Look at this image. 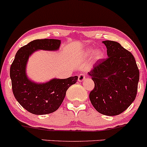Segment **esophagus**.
<instances>
[{"instance_id":"34e87169","label":"esophagus","mask_w":147,"mask_h":147,"mask_svg":"<svg viewBox=\"0 0 147 147\" xmlns=\"http://www.w3.org/2000/svg\"><path fill=\"white\" fill-rule=\"evenodd\" d=\"M86 75L85 74H80V75H79L78 76V81L80 82H83L84 80H85V78H86Z\"/></svg>"}]
</instances>
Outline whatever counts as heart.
<instances>
[{"instance_id":"heart-1","label":"heart","mask_w":147,"mask_h":147,"mask_svg":"<svg viewBox=\"0 0 147 147\" xmlns=\"http://www.w3.org/2000/svg\"><path fill=\"white\" fill-rule=\"evenodd\" d=\"M92 51H93V50L92 49L88 50V51H87V54H90V53L92 52ZM102 57V51H100V50H97V51H95L94 52V59H96V60H99V59H100Z\"/></svg>"}]
</instances>
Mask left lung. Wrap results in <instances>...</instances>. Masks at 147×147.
I'll use <instances>...</instances> for the list:
<instances>
[{
  "label": "left lung",
  "mask_w": 147,
  "mask_h": 147,
  "mask_svg": "<svg viewBox=\"0 0 147 147\" xmlns=\"http://www.w3.org/2000/svg\"><path fill=\"white\" fill-rule=\"evenodd\" d=\"M108 58L98 61L88 75L95 86L89 94L91 104L100 114L119 115L135 100L140 72L133 54L119 42L103 41Z\"/></svg>",
  "instance_id": "8db88e82"
}]
</instances>
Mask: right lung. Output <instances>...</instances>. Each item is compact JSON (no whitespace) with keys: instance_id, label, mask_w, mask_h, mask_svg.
Listing matches in <instances>:
<instances>
[{"instance_id":"1","label":"right lung","mask_w":147,"mask_h":147,"mask_svg":"<svg viewBox=\"0 0 147 147\" xmlns=\"http://www.w3.org/2000/svg\"><path fill=\"white\" fill-rule=\"evenodd\" d=\"M61 40H35L18 50L10 67L13 94L18 102L29 112L36 115L52 113L59 109L68 88L77 81L78 77L67 79H53L46 83L32 82L26 73L29 56L37 50L56 51Z\"/></svg>"}]
</instances>
